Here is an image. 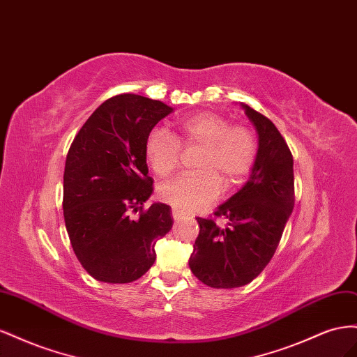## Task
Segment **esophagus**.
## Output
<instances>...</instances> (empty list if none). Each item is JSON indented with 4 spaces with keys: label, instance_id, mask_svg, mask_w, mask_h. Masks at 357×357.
Returning a JSON list of instances; mask_svg holds the SVG:
<instances>
[{
    "label": "esophagus",
    "instance_id": "esophagus-1",
    "mask_svg": "<svg viewBox=\"0 0 357 357\" xmlns=\"http://www.w3.org/2000/svg\"><path fill=\"white\" fill-rule=\"evenodd\" d=\"M172 217H173V220H175V221H179V220L184 218V213L173 209V211H172Z\"/></svg>",
    "mask_w": 357,
    "mask_h": 357
}]
</instances>
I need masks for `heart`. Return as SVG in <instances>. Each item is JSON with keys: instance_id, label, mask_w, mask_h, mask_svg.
<instances>
[{"instance_id": "1", "label": "heart", "mask_w": 357, "mask_h": 357, "mask_svg": "<svg viewBox=\"0 0 357 357\" xmlns=\"http://www.w3.org/2000/svg\"><path fill=\"white\" fill-rule=\"evenodd\" d=\"M202 149L196 175L179 176L161 185L158 197L181 212H197L211 206L220 190L231 191L247 181L256 166L259 144L245 126L217 112H199L178 124V136L154 128L145 140V157L155 175L165 178L181 165L182 149Z\"/></svg>"}]
</instances>
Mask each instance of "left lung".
<instances>
[{"label":"left lung","instance_id":"obj_1","mask_svg":"<svg viewBox=\"0 0 357 357\" xmlns=\"http://www.w3.org/2000/svg\"><path fill=\"white\" fill-rule=\"evenodd\" d=\"M259 135V154L250 179L213 212L196 218L199 236L190 269L213 289H235L251 282L278 248L294 206L293 155L273 122L242 105ZM217 218L227 220L224 227Z\"/></svg>","mask_w":357,"mask_h":357}]
</instances>
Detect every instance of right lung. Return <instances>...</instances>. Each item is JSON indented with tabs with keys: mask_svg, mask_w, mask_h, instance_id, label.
<instances>
[{
	"mask_svg": "<svg viewBox=\"0 0 357 357\" xmlns=\"http://www.w3.org/2000/svg\"><path fill=\"white\" fill-rule=\"evenodd\" d=\"M172 110L158 100L115 96L94 110L68 149L64 221L77 260L97 281L139 280L155 261V242L173 226L165 203L144 209L154 190L145 140Z\"/></svg>",
	"mask_w": 357,
	"mask_h": 357,
	"instance_id": "right-lung-1",
	"label": "right lung"
}]
</instances>
